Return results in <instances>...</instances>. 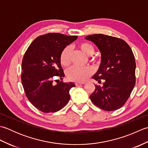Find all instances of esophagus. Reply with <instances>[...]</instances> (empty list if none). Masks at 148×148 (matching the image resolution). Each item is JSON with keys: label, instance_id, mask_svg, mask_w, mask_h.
I'll return each mask as SVG.
<instances>
[{"label": "esophagus", "instance_id": "esophagus-1", "mask_svg": "<svg viewBox=\"0 0 148 148\" xmlns=\"http://www.w3.org/2000/svg\"><path fill=\"white\" fill-rule=\"evenodd\" d=\"M76 86H79V85H81V84H84V83H79V82H76Z\"/></svg>", "mask_w": 148, "mask_h": 148}]
</instances>
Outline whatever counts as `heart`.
Wrapping results in <instances>:
<instances>
[{
    "mask_svg": "<svg viewBox=\"0 0 148 148\" xmlns=\"http://www.w3.org/2000/svg\"><path fill=\"white\" fill-rule=\"evenodd\" d=\"M77 47L88 56H92L95 51L94 47L88 42H81L77 45ZM71 57L72 51L71 47L69 46H66L62 50L60 56V61L61 65L64 67H67L71 64ZM92 73L93 70L92 68L88 67H80L77 66H72L66 71V74L69 79L76 81V82H83L86 81Z\"/></svg>",
    "mask_w": 148,
    "mask_h": 148,
    "instance_id": "obj_1",
    "label": "heart"
}]
</instances>
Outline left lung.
Instances as JSON below:
<instances>
[{
    "label": "left lung",
    "mask_w": 148,
    "mask_h": 148,
    "mask_svg": "<svg viewBox=\"0 0 148 148\" xmlns=\"http://www.w3.org/2000/svg\"><path fill=\"white\" fill-rule=\"evenodd\" d=\"M97 46L101 53L99 70L92 77L103 86L95 84L91 94L92 102L104 111H115L123 106L136 84V61L134 53L123 39L93 34L85 37Z\"/></svg>",
    "instance_id": "8db88e82"
}]
</instances>
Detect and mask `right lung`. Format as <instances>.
<instances>
[{"instance_id":"add662e5","label":"right lung","mask_w":148,"mask_h":148,"mask_svg":"<svg viewBox=\"0 0 148 148\" xmlns=\"http://www.w3.org/2000/svg\"><path fill=\"white\" fill-rule=\"evenodd\" d=\"M77 36L49 33L37 37L30 44L22 60L21 83L31 103L45 113L62 109L70 100L69 90L74 83H53L56 77L65 76L60 61V53Z\"/></svg>"}]
</instances>
